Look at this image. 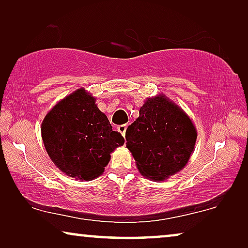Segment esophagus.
I'll return each mask as SVG.
<instances>
[{
    "mask_svg": "<svg viewBox=\"0 0 248 248\" xmlns=\"http://www.w3.org/2000/svg\"><path fill=\"white\" fill-rule=\"evenodd\" d=\"M126 128H127V125L126 124H123V125H118L117 126V131L120 132V133L125 137V132H126Z\"/></svg>",
    "mask_w": 248,
    "mask_h": 248,
    "instance_id": "34e87169",
    "label": "esophagus"
}]
</instances>
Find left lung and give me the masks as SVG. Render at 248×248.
I'll return each instance as SVG.
<instances>
[{"label": "left lung", "mask_w": 248, "mask_h": 248, "mask_svg": "<svg viewBox=\"0 0 248 248\" xmlns=\"http://www.w3.org/2000/svg\"><path fill=\"white\" fill-rule=\"evenodd\" d=\"M127 127L126 148L142 176L161 182L187 165L198 138L195 125L164 93L147 98Z\"/></svg>", "instance_id": "left-lung-1"}]
</instances>
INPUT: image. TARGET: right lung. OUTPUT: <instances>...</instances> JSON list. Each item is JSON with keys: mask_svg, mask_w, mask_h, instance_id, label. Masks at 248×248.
<instances>
[{"mask_svg": "<svg viewBox=\"0 0 248 248\" xmlns=\"http://www.w3.org/2000/svg\"><path fill=\"white\" fill-rule=\"evenodd\" d=\"M40 130L50 160L77 181L103 175L111 152L124 144V138L113 131L96 98L84 88L60 100L46 114Z\"/></svg>", "mask_w": 248, "mask_h": 248, "instance_id": "obj_1", "label": "right lung"}]
</instances>
